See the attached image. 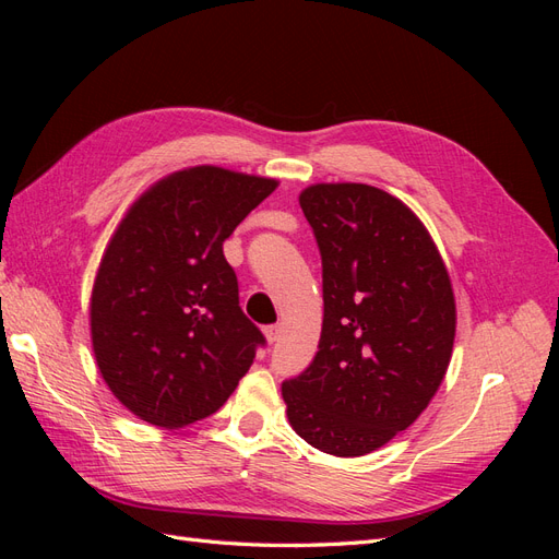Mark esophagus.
Segmentation results:
<instances>
[{"instance_id": "34e87169", "label": "esophagus", "mask_w": 559, "mask_h": 559, "mask_svg": "<svg viewBox=\"0 0 559 559\" xmlns=\"http://www.w3.org/2000/svg\"><path fill=\"white\" fill-rule=\"evenodd\" d=\"M263 333H265V341H267V343H277L282 329H280V324H270V326L263 329Z\"/></svg>"}]
</instances>
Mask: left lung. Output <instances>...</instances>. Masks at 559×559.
<instances>
[{
    "mask_svg": "<svg viewBox=\"0 0 559 559\" xmlns=\"http://www.w3.org/2000/svg\"><path fill=\"white\" fill-rule=\"evenodd\" d=\"M321 253L319 352L282 382L294 431L361 456L408 429L441 386L454 343L450 275L425 224L368 183H314L298 198Z\"/></svg>",
    "mask_w": 559,
    "mask_h": 559,
    "instance_id": "1",
    "label": "left lung"
}]
</instances>
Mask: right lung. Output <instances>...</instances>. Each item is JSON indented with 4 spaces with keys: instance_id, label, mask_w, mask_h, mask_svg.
<instances>
[{
    "instance_id": "right-lung-1",
    "label": "right lung",
    "mask_w": 559,
    "mask_h": 559,
    "mask_svg": "<svg viewBox=\"0 0 559 559\" xmlns=\"http://www.w3.org/2000/svg\"><path fill=\"white\" fill-rule=\"evenodd\" d=\"M275 189V179L189 167L118 224L93 284V352L111 394L148 425L179 429L216 413L265 345L224 242Z\"/></svg>"
}]
</instances>
